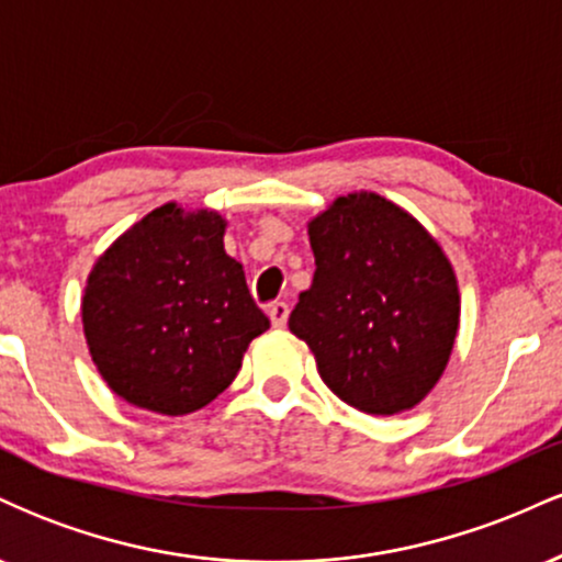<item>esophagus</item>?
Wrapping results in <instances>:
<instances>
[{
    "mask_svg": "<svg viewBox=\"0 0 562 562\" xmlns=\"http://www.w3.org/2000/svg\"><path fill=\"white\" fill-rule=\"evenodd\" d=\"M267 314H269V319H272V325L274 327H285V322H288V314H290V306L285 301H272L267 306Z\"/></svg>",
    "mask_w": 562,
    "mask_h": 562,
    "instance_id": "1",
    "label": "esophagus"
}]
</instances>
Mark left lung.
<instances>
[{
  "label": "left lung",
  "instance_id": "left-lung-1",
  "mask_svg": "<svg viewBox=\"0 0 562 562\" xmlns=\"http://www.w3.org/2000/svg\"><path fill=\"white\" fill-rule=\"evenodd\" d=\"M314 272L288 327L312 348L319 378L367 415L428 396L460 327L454 269L428 229L375 192L335 198L308 222Z\"/></svg>",
  "mask_w": 562,
  "mask_h": 562
}]
</instances>
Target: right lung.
<instances>
[{"label":"right lung","mask_w":562,"mask_h":562,"mask_svg":"<svg viewBox=\"0 0 562 562\" xmlns=\"http://www.w3.org/2000/svg\"><path fill=\"white\" fill-rule=\"evenodd\" d=\"M216 211L166 203L126 229L89 272L81 301L92 362L115 396L190 415L235 380L267 314L224 250Z\"/></svg>","instance_id":"right-lung-1"}]
</instances>
